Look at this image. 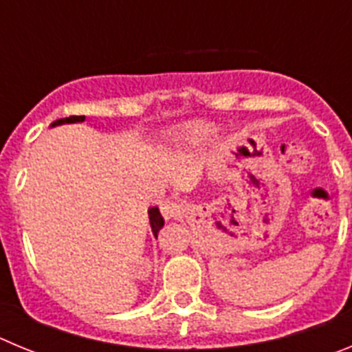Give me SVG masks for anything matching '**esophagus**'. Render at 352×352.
Segmentation results:
<instances>
[{"instance_id":"1","label":"esophagus","mask_w":352,"mask_h":352,"mask_svg":"<svg viewBox=\"0 0 352 352\" xmlns=\"http://www.w3.org/2000/svg\"><path fill=\"white\" fill-rule=\"evenodd\" d=\"M160 211L166 219H173V217H178L182 213V203L176 201V199H166L164 203L160 204Z\"/></svg>"}]
</instances>
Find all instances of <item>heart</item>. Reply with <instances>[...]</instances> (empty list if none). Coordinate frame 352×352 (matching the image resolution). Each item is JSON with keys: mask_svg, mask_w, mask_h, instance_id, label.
I'll return each instance as SVG.
<instances>
[{"mask_svg": "<svg viewBox=\"0 0 352 352\" xmlns=\"http://www.w3.org/2000/svg\"><path fill=\"white\" fill-rule=\"evenodd\" d=\"M213 133V126L203 123V121H195V123L183 126V129H179L178 132L174 133V141L178 142L179 146H183V148H195V146L208 141Z\"/></svg>", "mask_w": 352, "mask_h": 352, "instance_id": "b5f03b06", "label": "heart"}]
</instances>
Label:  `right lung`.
Returning a JSON list of instances; mask_svg holds the SVG:
<instances>
[{
  "instance_id": "obj_1",
  "label": "right lung",
  "mask_w": 352,
  "mask_h": 352,
  "mask_svg": "<svg viewBox=\"0 0 352 352\" xmlns=\"http://www.w3.org/2000/svg\"><path fill=\"white\" fill-rule=\"evenodd\" d=\"M86 118L84 116H70V118H61V120H56L51 126H58V125H65V123H80ZM148 217H149V226H151V231H153V236L157 238L158 231H160L162 227H164V219H162L160 210L158 208H149L148 210Z\"/></svg>"
}]
</instances>
